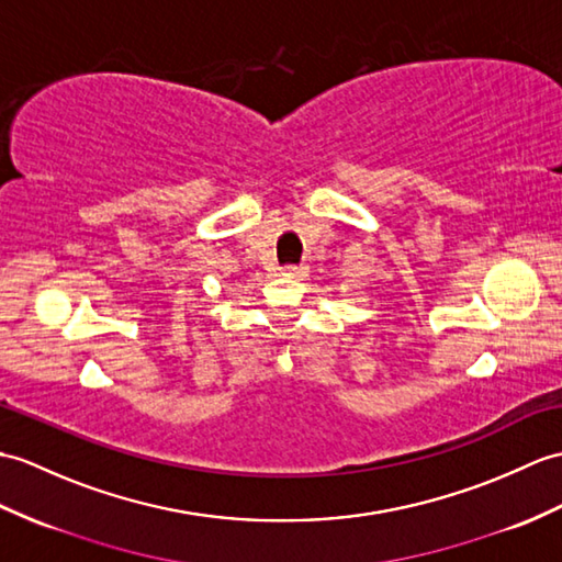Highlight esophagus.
Returning <instances> with one entry per match:
<instances>
[{
    "instance_id": "esophagus-1",
    "label": "esophagus",
    "mask_w": 562,
    "mask_h": 562,
    "mask_svg": "<svg viewBox=\"0 0 562 562\" xmlns=\"http://www.w3.org/2000/svg\"><path fill=\"white\" fill-rule=\"evenodd\" d=\"M280 276H284L286 280H302L306 276V268L304 266H286V268H282Z\"/></svg>"
}]
</instances>
